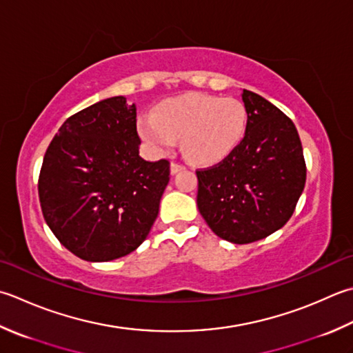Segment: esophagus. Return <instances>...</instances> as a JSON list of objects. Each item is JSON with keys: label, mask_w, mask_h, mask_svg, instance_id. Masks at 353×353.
Masks as SVG:
<instances>
[{"label": "esophagus", "mask_w": 353, "mask_h": 353, "mask_svg": "<svg viewBox=\"0 0 353 353\" xmlns=\"http://www.w3.org/2000/svg\"><path fill=\"white\" fill-rule=\"evenodd\" d=\"M182 170H185V165L177 163V162L171 163V174H177V172L182 171Z\"/></svg>", "instance_id": "obj_1"}]
</instances>
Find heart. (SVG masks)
Returning a JSON list of instances; mask_svg holds the SVG:
<instances>
[{"label":"heart","mask_w":353,"mask_h":353,"mask_svg":"<svg viewBox=\"0 0 353 353\" xmlns=\"http://www.w3.org/2000/svg\"><path fill=\"white\" fill-rule=\"evenodd\" d=\"M246 127L243 102L203 93L170 98L139 121L141 136L157 153H170L182 137L185 154L202 165L230 156L243 141Z\"/></svg>","instance_id":"heart-1"}]
</instances>
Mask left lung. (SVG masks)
<instances>
[{
  "label": "left lung",
  "mask_w": 353,
  "mask_h": 353,
  "mask_svg": "<svg viewBox=\"0 0 353 353\" xmlns=\"http://www.w3.org/2000/svg\"><path fill=\"white\" fill-rule=\"evenodd\" d=\"M243 141L214 167L197 170V206L220 239L236 245L271 236L295 211L306 162L294 122L260 94L243 90Z\"/></svg>",
  "instance_id": "left-lung-1"
}]
</instances>
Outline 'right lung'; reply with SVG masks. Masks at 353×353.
Instances as JSON below:
<instances>
[{
	"mask_svg": "<svg viewBox=\"0 0 353 353\" xmlns=\"http://www.w3.org/2000/svg\"><path fill=\"white\" fill-rule=\"evenodd\" d=\"M136 105L123 96L62 123L46 151L38 192L62 245L87 261H110L147 239L170 182V162L139 156Z\"/></svg>",
	"mask_w": 353,
	"mask_h": 353,
	"instance_id": "1",
	"label": "right lung"
}]
</instances>
